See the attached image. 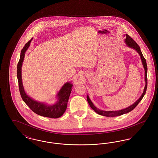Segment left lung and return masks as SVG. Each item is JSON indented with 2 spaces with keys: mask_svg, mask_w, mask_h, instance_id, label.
Masks as SVG:
<instances>
[{
  "mask_svg": "<svg viewBox=\"0 0 158 158\" xmlns=\"http://www.w3.org/2000/svg\"><path fill=\"white\" fill-rule=\"evenodd\" d=\"M125 42L126 43V44L131 47V48H133L134 49H135V50L137 51V52L139 53L140 56V57H141V60L142 61V64H143V67L144 69V72H145V82H146V85H145V87H144V91H143V94L142 95V96L140 97V98H139L135 102L133 105L128 106L127 108H125V109H123V110H121L119 111H102V110H100L98 108H97L94 104H92V102H91V101L90 100V99L89 98L88 96H87V100H88V102L89 103V104L90 105L91 108L92 110H94L96 113L101 115H103V116H106V117H116V116H119V115H121L124 114H126V113H129L131 111H132L133 109H135V106L139 104V103L140 102V101L142 99V98H143L144 95H145L146 94V89H147V86H148V77H147V71H148V66H147V63H146V61L145 58L144 57V56L142 54V53L140 50V47L139 46V45L136 43L135 41L131 37H130L128 34H126V38L125 40Z\"/></svg>",
  "mask_w": 158,
  "mask_h": 158,
  "instance_id": "8db88e82",
  "label": "left lung"
}]
</instances>
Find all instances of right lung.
Segmentation results:
<instances>
[{"label": "right lung", "instance_id": "add662e5", "mask_svg": "<svg viewBox=\"0 0 158 158\" xmlns=\"http://www.w3.org/2000/svg\"><path fill=\"white\" fill-rule=\"evenodd\" d=\"M32 39V38L23 47L21 53L20 59L17 65V78L18 81L19 92L23 101L30 107L33 112L41 116L57 118L61 117L66 110L68 100L72 91V87L73 85L70 83H66L63 85L57 95L59 98L58 101L53 105H45L43 103L34 101L25 94L22 82L21 68L25 56V53L30 45Z\"/></svg>", "mask_w": 158, "mask_h": 158}]
</instances>
